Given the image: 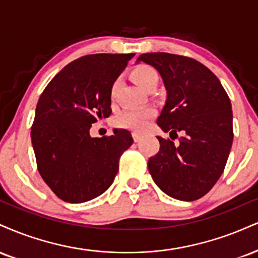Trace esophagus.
<instances>
[{
    "label": "esophagus",
    "mask_w": 258,
    "mask_h": 258,
    "mask_svg": "<svg viewBox=\"0 0 258 258\" xmlns=\"http://www.w3.org/2000/svg\"><path fill=\"white\" fill-rule=\"evenodd\" d=\"M132 137H133V141H135L136 143H137V142L141 141L142 136H141V133H138V132L133 131V132H132Z\"/></svg>",
    "instance_id": "1"
}]
</instances>
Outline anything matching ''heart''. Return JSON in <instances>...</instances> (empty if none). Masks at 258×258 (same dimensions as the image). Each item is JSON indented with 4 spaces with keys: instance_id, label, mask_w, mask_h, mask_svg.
Listing matches in <instances>:
<instances>
[{
    "instance_id": "heart-1",
    "label": "heart",
    "mask_w": 258,
    "mask_h": 258,
    "mask_svg": "<svg viewBox=\"0 0 258 258\" xmlns=\"http://www.w3.org/2000/svg\"><path fill=\"white\" fill-rule=\"evenodd\" d=\"M131 77L133 82L144 90L151 83L159 82V74L153 67L150 66H139L132 71ZM117 83L113 85L111 89V97H114L116 91ZM154 116L153 109H130L121 113L116 117V125L123 128L133 130V131H143L148 126L149 120Z\"/></svg>"
}]
</instances>
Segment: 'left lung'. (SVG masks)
<instances>
[{
  "instance_id": "left-lung-1",
  "label": "left lung",
  "mask_w": 258,
  "mask_h": 258,
  "mask_svg": "<svg viewBox=\"0 0 258 258\" xmlns=\"http://www.w3.org/2000/svg\"><path fill=\"white\" fill-rule=\"evenodd\" d=\"M137 62L154 67L166 88L157 125L172 139L182 133L176 144L157 136L160 151L149 159V172L169 197L196 201L212 190L227 162L233 142L231 101L218 77L194 58L149 52Z\"/></svg>"
}]
</instances>
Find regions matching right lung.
<instances>
[{
	"mask_svg": "<svg viewBox=\"0 0 258 258\" xmlns=\"http://www.w3.org/2000/svg\"><path fill=\"white\" fill-rule=\"evenodd\" d=\"M135 54L86 55L68 63L40 95L31 128L38 172L62 201L84 203L113 184L127 130L91 137V125L111 113V89Z\"/></svg>",
	"mask_w": 258,
	"mask_h": 258,
	"instance_id": "obj_1",
	"label": "right lung"
}]
</instances>
